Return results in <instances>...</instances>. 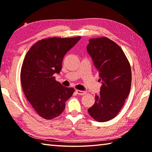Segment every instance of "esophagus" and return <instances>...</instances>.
<instances>
[{
	"label": "esophagus",
	"mask_w": 152,
	"mask_h": 152,
	"mask_svg": "<svg viewBox=\"0 0 152 152\" xmlns=\"http://www.w3.org/2000/svg\"><path fill=\"white\" fill-rule=\"evenodd\" d=\"M76 93L79 94V95H84L86 94V92L85 91H80V90H76Z\"/></svg>",
	"instance_id": "esophagus-1"
}]
</instances>
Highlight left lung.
<instances>
[{
    "instance_id": "8db88e82",
    "label": "left lung",
    "mask_w": 152,
    "mask_h": 152,
    "mask_svg": "<svg viewBox=\"0 0 152 152\" xmlns=\"http://www.w3.org/2000/svg\"><path fill=\"white\" fill-rule=\"evenodd\" d=\"M86 50L102 83L94 104L88 111L97 121H108L116 117L129 94L130 64L122 49L107 37L90 39Z\"/></svg>"
}]
</instances>
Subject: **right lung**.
I'll use <instances>...</instances> for the list:
<instances>
[{"mask_svg":"<svg viewBox=\"0 0 152 152\" xmlns=\"http://www.w3.org/2000/svg\"><path fill=\"white\" fill-rule=\"evenodd\" d=\"M51 37L40 40L27 51L20 71L25 97L38 115L45 119L60 115L74 92L55 80L66 53L80 39Z\"/></svg>","mask_w":152,"mask_h":152,"instance_id":"obj_1","label":"right lung"}]
</instances>
